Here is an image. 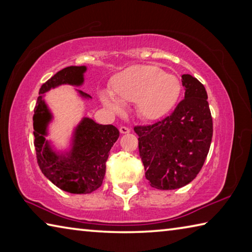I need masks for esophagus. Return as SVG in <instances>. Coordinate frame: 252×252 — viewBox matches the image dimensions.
<instances>
[{"mask_svg":"<svg viewBox=\"0 0 252 252\" xmlns=\"http://www.w3.org/2000/svg\"><path fill=\"white\" fill-rule=\"evenodd\" d=\"M120 132L122 134H126V133H130V129L126 126H120Z\"/></svg>","mask_w":252,"mask_h":252,"instance_id":"obj_1","label":"esophagus"}]
</instances>
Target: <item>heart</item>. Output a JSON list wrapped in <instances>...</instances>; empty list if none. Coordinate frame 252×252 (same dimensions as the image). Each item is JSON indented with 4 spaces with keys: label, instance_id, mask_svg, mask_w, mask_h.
Masks as SVG:
<instances>
[{
    "label": "heart",
    "instance_id": "obj_1",
    "mask_svg": "<svg viewBox=\"0 0 252 252\" xmlns=\"http://www.w3.org/2000/svg\"><path fill=\"white\" fill-rule=\"evenodd\" d=\"M178 76L164 73L159 66L136 64L126 67L110 81V92L100 100L112 112H122L121 102H134L138 116L147 121L163 118L176 106L181 94Z\"/></svg>",
    "mask_w": 252,
    "mask_h": 252
}]
</instances>
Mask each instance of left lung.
Here are the masks:
<instances>
[{"label":"left lung","instance_id":"obj_1","mask_svg":"<svg viewBox=\"0 0 252 252\" xmlns=\"http://www.w3.org/2000/svg\"><path fill=\"white\" fill-rule=\"evenodd\" d=\"M185 99L163 120L135 126L139 152L150 186L174 190L197 177L212 139V118L203 84L190 74L182 75Z\"/></svg>","mask_w":252,"mask_h":252}]
</instances>
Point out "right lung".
Returning a JSON list of instances; mask_svg holds the SVG:
<instances>
[{
	"mask_svg": "<svg viewBox=\"0 0 252 252\" xmlns=\"http://www.w3.org/2000/svg\"><path fill=\"white\" fill-rule=\"evenodd\" d=\"M87 70L85 65L67 66L46 81L39 91L33 116L34 147L42 173L61 190L76 194L91 193L101 187L105 162L120 132L112 125H99L84 117L74 126L67 147L57 148L52 140L46 139L54 117L44 96L46 92L61 85H83ZM74 90L81 99H92L79 89Z\"/></svg>",
	"mask_w": 252,
	"mask_h": 252,
	"instance_id": "obj_1",
	"label": "right lung"
}]
</instances>
